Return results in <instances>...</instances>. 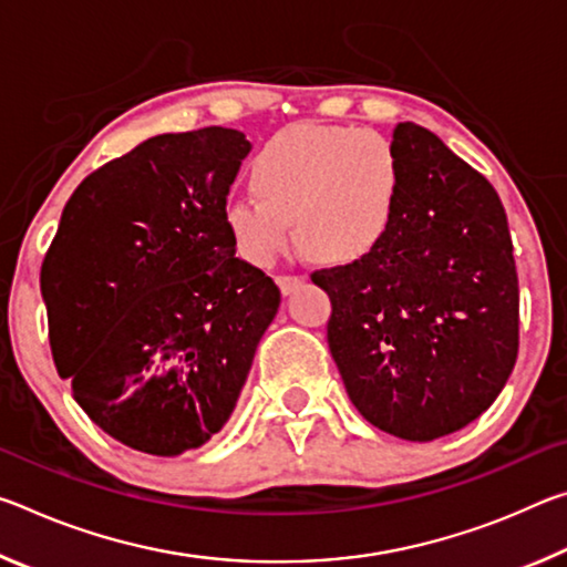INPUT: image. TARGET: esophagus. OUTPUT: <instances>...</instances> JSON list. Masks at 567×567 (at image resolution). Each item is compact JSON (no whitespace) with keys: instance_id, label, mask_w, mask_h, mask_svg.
<instances>
[{"instance_id":"34e87169","label":"esophagus","mask_w":567,"mask_h":567,"mask_svg":"<svg viewBox=\"0 0 567 567\" xmlns=\"http://www.w3.org/2000/svg\"><path fill=\"white\" fill-rule=\"evenodd\" d=\"M300 282H302L300 275H277V285H280L282 295H290Z\"/></svg>"}]
</instances>
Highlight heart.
<instances>
[{
	"mask_svg": "<svg viewBox=\"0 0 567 567\" xmlns=\"http://www.w3.org/2000/svg\"><path fill=\"white\" fill-rule=\"evenodd\" d=\"M257 195L227 205L239 255L270 267L292 237L324 260H358L395 223L402 162L375 130L295 124L277 132L252 159Z\"/></svg>",
	"mask_w": 567,
	"mask_h": 567,
	"instance_id": "obj_1",
	"label": "heart"
}]
</instances>
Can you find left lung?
Listing matches in <instances>:
<instances>
[{
    "mask_svg": "<svg viewBox=\"0 0 567 567\" xmlns=\"http://www.w3.org/2000/svg\"><path fill=\"white\" fill-rule=\"evenodd\" d=\"M402 192L388 237L315 270L328 344L360 415L430 443L483 415L517 360L520 290L501 197L415 122L392 132Z\"/></svg>",
    "mask_w": 567,
    "mask_h": 567,
    "instance_id": "left-lung-1",
    "label": "left lung"
}]
</instances>
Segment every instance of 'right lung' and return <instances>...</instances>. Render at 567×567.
<instances>
[{
  "label": "right lung",
  "mask_w": 567,
  "mask_h": 567,
  "mask_svg": "<svg viewBox=\"0 0 567 567\" xmlns=\"http://www.w3.org/2000/svg\"><path fill=\"white\" fill-rule=\"evenodd\" d=\"M249 150L227 127L150 137L82 179L44 255L56 372L140 453L172 457L223 430L280 307L227 227Z\"/></svg>",
  "instance_id": "1"
}]
</instances>
